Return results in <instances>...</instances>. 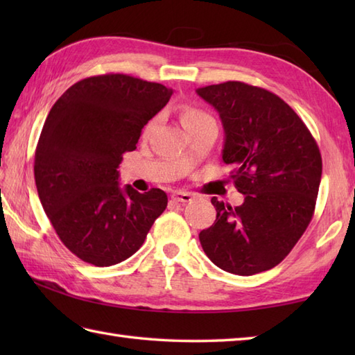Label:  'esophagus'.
Segmentation results:
<instances>
[{
	"label": "esophagus",
	"instance_id": "esophagus-1",
	"mask_svg": "<svg viewBox=\"0 0 355 355\" xmlns=\"http://www.w3.org/2000/svg\"><path fill=\"white\" fill-rule=\"evenodd\" d=\"M172 198L178 201V202H189V201H192V195L189 192L177 191V192L172 193Z\"/></svg>",
	"mask_w": 355,
	"mask_h": 355
}]
</instances>
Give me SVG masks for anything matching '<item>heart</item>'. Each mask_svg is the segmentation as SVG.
I'll return each instance as SVG.
<instances>
[{
  "label": "heart",
  "instance_id": "b5f03b06",
  "mask_svg": "<svg viewBox=\"0 0 355 355\" xmlns=\"http://www.w3.org/2000/svg\"><path fill=\"white\" fill-rule=\"evenodd\" d=\"M206 117H209L206 112L202 111V110H200V108H197V107H186L183 110V112H182V122H183L184 126H189L192 123H197V122H200V120L206 119ZM153 126H154V122H150L146 126L145 131L146 132L150 131V130H153Z\"/></svg>",
  "mask_w": 355,
  "mask_h": 355
}]
</instances>
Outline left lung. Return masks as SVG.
<instances>
[{"label":"left lung","instance_id":"obj_1","mask_svg":"<svg viewBox=\"0 0 355 355\" xmlns=\"http://www.w3.org/2000/svg\"><path fill=\"white\" fill-rule=\"evenodd\" d=\"M224 128L223 162L244 202L212 198L216 220L200 232L216 267L252 276L276 267L310 224L322 178L318 143L288 103L267 89L229 80L197 89Z\"/></svg>","mask_w":355,"mask_h":355}]
</instances>
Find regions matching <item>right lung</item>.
Listing matches in <instances>:
<instances>
[{"label":"right lung","instance_id":"obj_1","mask_svg":"<svg viewBox=\"0 0 355 355\" xmlns=\"http://www.w3.org/2000/svg\"><path fill=\"white\" fill-rule=\"evenodd\" d=\"M171 96L162 84L111 73L76 82L51 107L35 182L53 229L79 259L96 267L128 259L168 206L162 189L120 187L117 168Z\"/></svg>","mask_w":355,"mask_h":355}]
</instances>
